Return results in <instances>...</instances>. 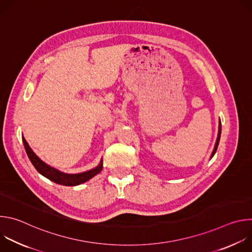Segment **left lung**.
<instances>
[{"label":"left lung","mask_w":252,"mask_h":252,"mask_svg":"<svg viewBox=\"0 0 252 252\" xmlns=\"http://www.w3.org/2000/svg\"><path fill=\"white\" fill-rule=\"evenodd\" d=\"M220 133H221V124H220V126H219V135H218V139H217V142H215L214 150H213V152H212L211 158L214 156V154H215V153H217V150H218V147H219V143H220Z\"/></svg>","instance_id":"left-lung-1"}]
</instances>
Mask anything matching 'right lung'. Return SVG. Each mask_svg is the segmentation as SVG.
Instances as JSON below:
<instances>
[{
    "instance_id": "obj_1",
    "label": "right lung",
    "mask_w": 252,
    "mask_h": 252,
    "mask_svg": "<svg viewBox=\"0 0 252 252\" xmlns=\"http://www.w3.org/2000/svg\"><path fill=\"white\" fill-rule=\"evenodd\" d=\"M23 142H24L26 153H27L31 162L34 166V168L37 169L42 175L49 178L50 181H52L56 184L65 186V187L79 186V185L84 184L87 181H89V179L94 177L95 174L100 172L102 169V162L100 161V163L96 167H94L89 171H86V172H82V173H78V174H67V173L61 172V171L51 167L50 165L45 163L43 160H41L37 156H35V154L32 151V149L28 145V142L24 136H23Z\"/></svg>"
}]
</instances>
